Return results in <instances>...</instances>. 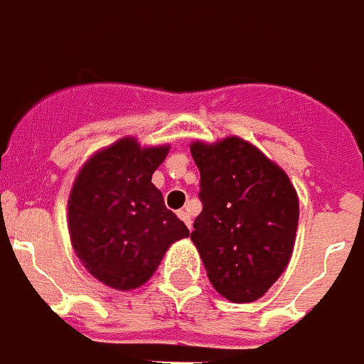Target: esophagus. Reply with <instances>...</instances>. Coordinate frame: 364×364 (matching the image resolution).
<instances>
[{"label": "esophagus", "mask_w": 364, "mask_h": 364, "mask_svg": "<svg viewBox=\"0 0 364 364\" xmlns=\"http://www.w3.org/2000/svg\"><path fill=\"white\" fill-rule=\"evenodd\" d=\"M178 217L186 223V227H188V229H192V215H190V211H188V209H180Z\"/></svg>", "instance_id": "1"}]
</instances>
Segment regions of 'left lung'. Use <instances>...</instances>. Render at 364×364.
<instances>
[{
	"label": "left lung",
	"instance_id": "obj_1",
	"mask_svg": "<svg viewBox=\"0 0 364 364\" xmlns=\"http://www.w3.org/2000/svg\"><path fill=\"white\" fill-rule=\"evenodd\" d=\"M201 213L192 240L211 285L232 302L267 293L293 254L299 198L277 164L240 137L193 143Z\"/></svg>",
	"mask_w": 364,
	"mask_h": 364
}]
</instances>
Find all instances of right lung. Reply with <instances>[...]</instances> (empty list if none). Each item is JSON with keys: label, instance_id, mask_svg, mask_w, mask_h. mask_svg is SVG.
Here are the masks:
<instances>
[{"label": "right lung", "instance_id": "right-lung-1", "mask_svg": "<svg viewBox=\"0 0 364 364\" xmlns=\"http://www.w3.org/2000/svg\"><path fill=\"white\" fill-rule=\"evenodd\" d=\"M168 147L126 137L85 164L70 196V235L83 266L118 291L143 285L172 242L190 230L151 182Z\"/></svg>", "mask_w": 364, "mask_h": 364}]
</instances>
